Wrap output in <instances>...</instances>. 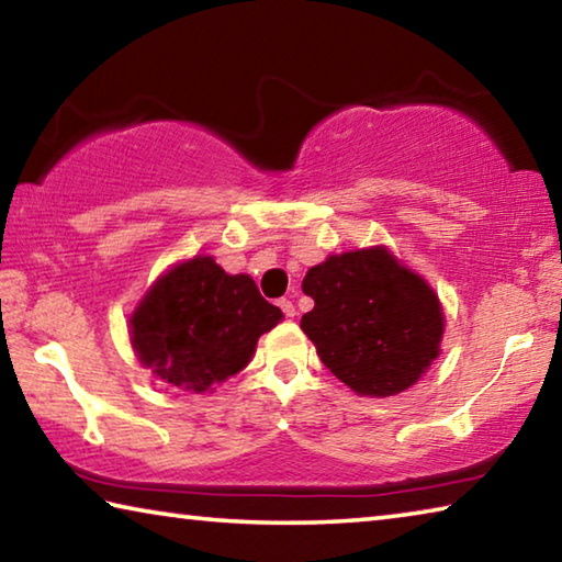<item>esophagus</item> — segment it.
Returning <instances> with one entry per match:
<instances>
[{
	"instance_id": "1",
	"label": "esophagus",
	"mask_w": 562,
	"mask_h": 562,
	"mask_svg": "<svg viewBox=\"0 0 562 562\" xmlns=\"http://www.w3.org/2000/svg\"><path fill=\"white\" fill-rule=\"evenodd\" d=\"M280 307L284 312V317H294L297 315V310H294V304L290 300H280Z\"/></svg>"
}]
</instances>
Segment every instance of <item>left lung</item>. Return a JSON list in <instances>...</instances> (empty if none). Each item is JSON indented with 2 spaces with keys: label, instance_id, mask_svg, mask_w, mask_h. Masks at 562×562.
<instances>
[{
  "label": "left lung",
  "instance_id": "8db88e82",
  "mask_svg": "<svg viewBox=\"0 0 562 562\" xmlns=\"http://www.w3.org/2000/svg\"><path fill=\"white\" fill-rule=\"evenodd\" d=\"M302 292L315 300L302 331L359 396L406 392L441 355L439 294L386 245L329 255L304 274Z\"/></svg>",
  "mask_w": 562,
  "mask_h": 562
}]
</instances>
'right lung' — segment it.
<instances>
[{
    "label": "right lung",
    "instance_id": "add662e5",
    "mask_svg": "<svg viewBox=\"0 0 562 562\" xmlns=\"http://www.w3.org/2000/svg\"><path fill=\"white\" fill-rule=\"evenodd\" d=\"M282 319L250 274H227L211 255L168 268L128 319L131 347L160 382L203 394L240 372Z\"/></svg>",
    "mask_w": 562,
    "mask_h": 562
}]
</instances>
